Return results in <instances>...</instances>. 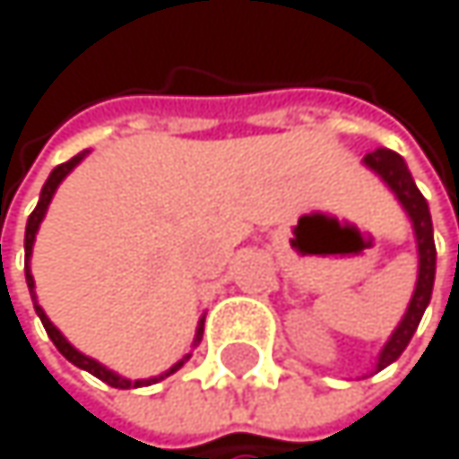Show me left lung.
I'll return each instance as SVG.
<instances>
[{
	"label": "left lung",
	"instance_id": "1",
	"mask_svg": "<svg viewBox=\"0 0 459 459\" xmlns=\"http://www.w3.org/2000/svg\"><path fill=\"white\" fill-rule=\"evenodd\" d=\"M368 168H372L391 189L394 195L402 201L404 212L411 214L413 228H416V242H419V281H416V291L413 299L408 306V314L399 322V327L394 330V336L388 339V344L380 352L377 368H385L388 363H394L404 347L411 344L413 333L424 316V308L429 306V297H432V283H435V239H432V217H429V206L424 201V195L419 192L408 165L399 153L388 151V148H377L372 153H366L363 160Z\"/></svg>",
	"mask_w": 459,
	"mask_h": 459
}]
</instances>
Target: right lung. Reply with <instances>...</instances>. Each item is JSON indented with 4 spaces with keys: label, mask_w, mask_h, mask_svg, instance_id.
Wrapping results in <instances>:
<instances>
[{
    "label": "right lung",
    "mask_w": 459,
    "mask_h": 459,
    "mask_svg": "<svg viewBox=\"0 0 459 459\" xmlns=\"http://www.w3.org/2000/svg\"><path fill=\"white\" fill-rule=\"evenodd\" d=\"M82 156L84 153H76L74 160H68V162H63V165H57L55 170H51V176L46 178V184H43V189H40V201H38V206H35V212L30 214V220H27V234H24V253H27V267H24V273H27V286H30V291H32V275H30V253H32V242H35V234H38V225H40V220H43V214H46V209H48V204H51V195H55V189L60 186V181L82 162ZM32 299H35V291H32ZM35 311H38V316H40V322H43V327H46V333H48V339L55 342V347L74 363V366H79V368H84V372H91L93 377H99V380H104L107 385H112V388H140V385H151V383H160V380H165V377H170L173 372H178V368L189 360V355L186 358H181L176 366H170L165 375H160V377H151V380H126V377H120V375H115V372H109L107 366H101V363H96L93 358H87V355H82L79 350H74L68 342H65V336L63 333L48 322V316L43 314V308L40 306H35ZM201 336H204V322H201V327H198V336H195V342H201Z\"/></svg>",
    "instance_id": "1"
}]
</instances>
